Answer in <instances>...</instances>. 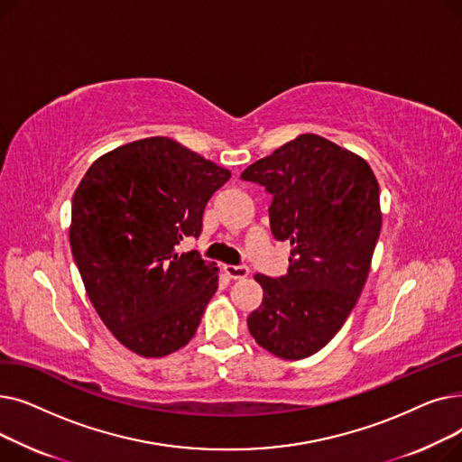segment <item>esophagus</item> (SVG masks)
Wrapping results in <instances>:
<instances>
[{"label":"esophagus","mask_w":462,"mask_h":462,"mask_svg":"<svg viewBox=\"0 0 462 462\" xmlns=\"http://www.w3.org/2000/svg\"><path fill=\"white\" fill-rule=\"evenodd\" d=\"M223 270L230 279H245L249 275L247 265H225Z\"/></svg>","instance_id":"obj_1"}]
</instances>
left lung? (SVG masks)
Here are the masks:
<instances>
[{
  "instance_id": "left-lung-1",
  "label": "left lung",
  "mask_w": 462,
  "mask_h": 462,
  "mask_svg": "<svg viewBox=\"0 0 462 462\" xmlns=\"http://www.w3.org/2000/svg\"><path fill=\"white\" fill-rule=\"evenodd\" d=\"M241 180L272 194V232L290 244L282 277L254 275L263 298L249 331L277 357H309L343 328L369 277L382 226L376 176L363 157L307 133L253 162Z\"/></svg>"
}]
</instances>
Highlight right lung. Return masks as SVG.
Segmentation results:
<instances>
[{
  "label": "right lung",
  "instance_id": "1",
  "mask_svg": "<svg viewBox=\"0 0 462 462\" xmlns=\"http://www.w3.org/2000/svg\"><path fill=\"white\" fill-rule=\"evenodd\" d=\"M228 180L230 170L152 136L101 155L77 187L70 251L91 305L131 352L164 357L197 333L218 268L174 247L200 234L208 200Z\"/></svg>",
  "mask_w": 462,
  "mask_h": 462
}]
</instances>
